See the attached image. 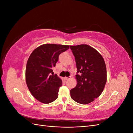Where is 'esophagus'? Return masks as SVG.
<instances>
[{
	"instance_id": "34e87169",
	"label": "esophagus",
	"mask_w": 133,
	"mask_h": 133,
	"mask_svg": "<svg viewBox=\"0 0 133 133\" xmlns=\"http://www.w3.org/2000/svg\"><path fill=\"white\" fill-rule=\"evenodd\" d=\"M71 78V76H68V77H65V80H68V79H70Z\"/></svg>"
}]
</instances>
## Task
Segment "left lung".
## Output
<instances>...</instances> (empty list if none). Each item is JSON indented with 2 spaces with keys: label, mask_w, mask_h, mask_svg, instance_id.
<instances>
[{
  "label": "left lung",
  "mask_w": 133,
  "mask_h": 133,
  "mask_svg": "<svg viewBox=\"0 0 133 133\" xmlns=\"http://www.w3.org/2000/svg\"><path fill=\"white\" fill-rule=\"evenodd\" d=\"M76 62V86L70 90L71 99L89 104L102 94L107 82V68L102 56L87 44L70 46Z\"/></svg>",
  "instance_id": "8db88e82"
}]
</instances>
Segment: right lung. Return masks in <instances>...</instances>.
Masks as SVG:
<instances>
[{
	"instance_id": "obj_1",
	"label": "right lung",
	"mask_w": 133,
	"mask_h": 133,
	"mask_svg": "<svg viewBox=\"0 0 133 133\" xmlns=\"http://www.w3.org/2000/svg\"><path fill=\"white\" fill-rule=\"evenodd\" d=\"M69 48V45L46 44L32 52L28 60L25 79L32 95L39 102L48 104L58 98L62 80L53 68L58 61L59 56Z\"/></svg>"
}]
</instances>
